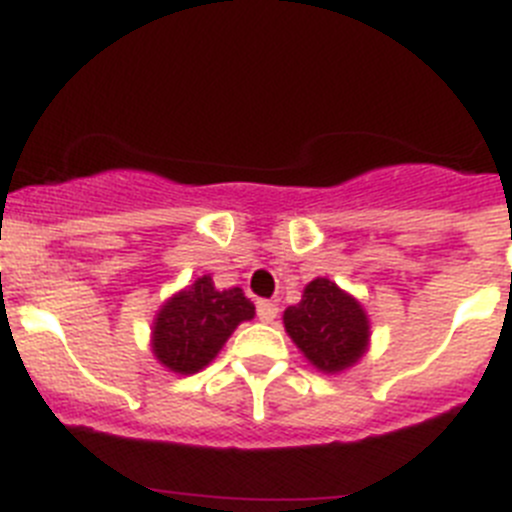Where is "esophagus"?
<instances>
[{
	"label": "esophagus",
	"instance_id": "obj_1",
	"mask_svg": "<svg viewBox=\"0 0 512 512\" xmlns=\"http://www.w3.org/2000/svg\"><path fill=\"white\" fill-rule=\"evenodd\" d=\"M257 316L260 321H273L278 316V306L273 301H257Z\"/></svg>",
	"mask_w": 512,
	"mask_h": 512
}]
</instances>
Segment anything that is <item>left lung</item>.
<instances>
[{
    "label": "left lung",
    "instance_id": "left-lung-1",
    "mask_svg": "<svg viewBox=\"0 0 512 512\" xmlns=\"http://www.w3.org/2000/svg\"><path fill=\"white\" fill-rule=\"evenodd\" d=\"M283 324L296 347L321 372L352 367L370 342L365 308L326 278L311 280L303 288L301 303L285 308Z\"/></svg>",
    "mask_w": 512,
    "mask_h": 512
}]
</instances>
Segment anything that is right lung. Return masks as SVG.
I'll use <instances>...</instances> for the list:
<instances>
[{"label": "right lung", "instance_id": "add662e5", "mask_svg": "<svg viewBox=\"0 0 512 512\" xmlns=\"http://www.w3.org/2000/svg\"><path fill=\"white\" fill-rule=\"evenodd\" d=\"M255 316V303L242 288L216 290L209 275L176 293L153 324V354L178 375L204 370L232 331Z\"/></svg>", "mask_w": 512, "mask_h": 512}]
</instances>
